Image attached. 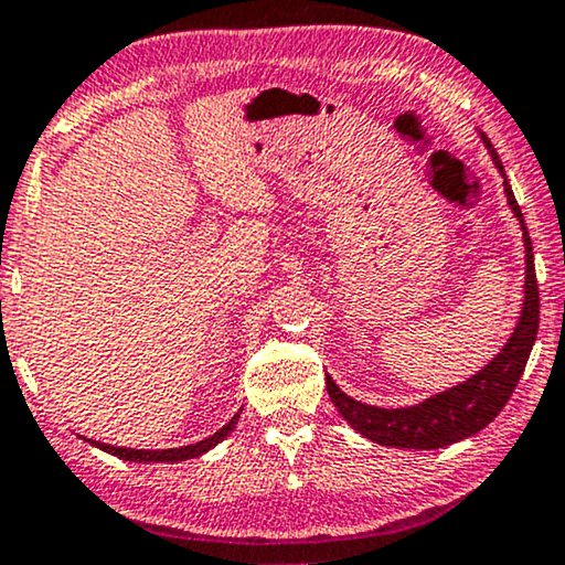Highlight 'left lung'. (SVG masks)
Returning a JSON list of instances; mask_svg holds the SVG:
<instances>
[{
    "instance_id": "left-lung-1",
    "label": "left lung",
    "mask_w": 565,
    "mask_h": 565,
    "mask_svg": "<svg viewBox=\"0 0 565 565\" xmlns=\"http://www.w3.org/2000/svg\"><path fill=\"white\" fill-rule=\"evenodd\" d=\"M481 142L492 154L497 170L504 178V195L510 203L512 214L518 216L522 228V242H525V300L514 326L512 337L507 339L500 354L492 362L456 387H448L438 395L423 399L411 407H377L364 405L359 399L349 397L329 374H326V390H329L331 403L339 407L351 428L362 433L364 438L374 440L380 446L392 448H415V451H430V448H444L459 440L473 436L481 428H487L497 415H500L507 399L518 387V382L525 372L530 349L537 337V321H541V296H537L535 263H533V242L527 236L525 218L514 201V193L507 183L502 160L489 142V137L481 132Z\"/></svg>"
}]
</instances>
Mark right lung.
<instances>
[{
	"mask_svg": "<svg viewBox=\"0 0 565 565\" xmlns=\"http://www.w3.org/2000/svg\"><path fill=\"white\" fill-rule=\"evenodd\" d=\"M242 411L234 415L232 420H228L224 428H218L214 436L199 440V444H191V446H181V448H160V451H150V448H119V446H109V444H102V440H92L86 438L88 444L102 448V451L117 456V459H125V461H140V463H178V461H185V459H195V456H203L211 448L222 444V440L228 436L236 428V420H239Z\"/></svg>",
	"mask_w": 565,
	"mask_h": 565,
	"instance_id": "obj_1",
	"label": "right lung"
}]
</instances>
